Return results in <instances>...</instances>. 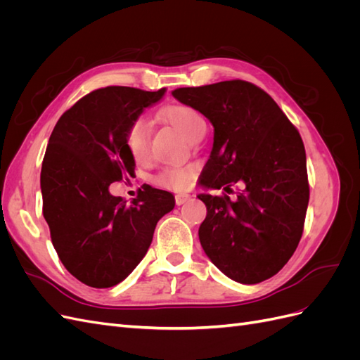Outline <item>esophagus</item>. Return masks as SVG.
I'll use <instances>...</instances> for the list:
<instances>
[{"instance_id": "34e87169", "label": "esophagus", "mask_w": 360, "mask_h": 360, "mask_svg": "<svg viewBox=\"0 0 360 360\" xmlns=\"http://www.w3.org/2000/svg\"><path fill=\"white\" fill-rule=\"evenodd\" d=\"M189 198H191V195H188V193H177L176 195V204L181 205V204L186 202Z\"/></svg>"}]
</instances>
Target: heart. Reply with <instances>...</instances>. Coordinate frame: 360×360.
Returning <instances> with one entry per match:
<instances>
[{"label": "heart", "mask_w": 360, "mask_h": 360, "mask_svg": "<svg viewBox=\"0 0 360 360\" xmlns=\"http://www.w3.org/2000/svg\"><path fill=\"white\" fill-rule=\"evenodd\" d=\"M167 123L176 127L179 132L191 143L204 136L205 120L202 115L188 105H171L160 112ZM151 123L147 117H138L129 124L124 134V147L129 156L135 162H144L150 151ZM193 179V171L191 168L181 167H165L158 171L153 181L160 188L181 191L186 189Z\"/></svg>", "instance_id": "b5f03b06"}]
</instances>
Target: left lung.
Here are the masks:
<instances>
[{
  "instance_id": "obj_1",
  "label": "left lung",
  "mask_w": 360,
  "mask_h": 360,
  "mask_svg": "<svg viewBox=\"0 0 360 360\" xmlns=\"http://www.w3.org/2000/svg\"><path fill=\"white\" fill-rule=\"evenodd\" d=\"M172 96L214 127L201 186H243L236 200L225 193L198 195L207 207L198 231L204 252L242 284L271 278L296 250L308 209L307 155L299 130L264 90L248 81L184 86Z\"/></svg>"
}]
</instances>
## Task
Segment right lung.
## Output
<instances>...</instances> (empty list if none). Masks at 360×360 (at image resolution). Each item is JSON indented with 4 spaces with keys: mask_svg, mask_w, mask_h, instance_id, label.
<instances>
[{
    "mask_svg": "<svg viewBox=\"0 0 360 360\" xmlns=\"http://www.w3.org/2000/svg\"><path fill=\"white\" fill-rule=\"evenodd\" d=\"M165 89L105 86L84 96L53 127L41 163L43 216L63 266L82 284L108 288L132 274L174 197L147 188L127 205L110 184L132 176L124 134Z\"/></svg>",
    "mask_w": 360,
    "mask_h": 360,
    "instance_id": "obj_1",
    "label": "right lung"
}]
</instances>
